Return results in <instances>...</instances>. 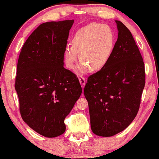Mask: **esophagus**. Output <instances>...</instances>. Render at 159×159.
I'll list each match as a JSON object with an SVG mask.
<instances>
[{
  "label": "esophagus",
  "mask_w": 159,
  "mask_h": 159,
  "mask_svg": "<svg viewBox=\"0 0 159 159\" xmlns=\"http://www.w3.org/2000/svg\"><path fill=\"white\" fill-rule=\"evenodd\" d=\"M79 82H80V84H81V87L84 88V85H85V78L84 77H82V76H80Z\"/></svg>",
  "instance_id": "1"
}]
</instances>
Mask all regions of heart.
I'll use <instances>...</instances> for the list:
<instances>
[{
	"instance_id": "obj_1",
	"label": "heart",
	"mask_w": 159,
	"mask_h": 159,
	"mask_svg": "<svg viewBox=\"0 0 159 159\" xmlns=\"http://www.w3.org/2000/svg\"><path fill=\"white\" fill-rule=\"evenodd\" d=\"M116 36L113 29L107 25L92 22L78 29L72 39V45L64 49L66 66L74 67L78 52L81 62L78 66L80 74L84 73L90 67L98 71L106 66L114 51Z\"/></svg>"
}]
</instances>
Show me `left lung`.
<instances>
[{
    "label": "left lung",
    "instance_id": "8db88e82",
    "mask_svg": "<svg viewBox=\"0 0 159 159\" xmlns=\"http://www.w3.org/2000/svg\"><path fill=\"white\" fill-rule=\"evenodd\" d=\"M118 38L104 68L87 79L84 87L91 129L111 137L123 131L135 118L145 86V68L132 33L116 20Z\"/></svg>",
    "mask_w": 159,
    "mask_h": 159
}]
</instances>
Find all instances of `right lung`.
I'll list each match as a JSON object with an SVG mask.
<instances>
[{
  "instance_id": "1",
  "label": "right lung",
  "mask_w": 159,
  "mask_h": 159,
  "mask_svg": "<svg viewBox=\"0 0 159 159\" xmlns=\"http://www.w3.org/2000/svg\"><path fill=\"white\" fill-rule=\"evenodd\" d=\"M74 20L49 21L27 38L20 52L15 88L21 117L46 138L65 132L64 120L81 96L77 76L63 66Z\"/></svg>"
}]
</instances>
